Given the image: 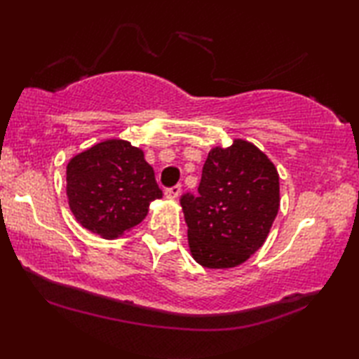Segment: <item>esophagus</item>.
<instances>
[{"mask_svg":"<svg viewBox=\"0 0 359 359\" xmlns=\"http://www.w3.org/2000/svg\"><path fill=\"white\" fill-rule=\"evenodd\" d=\"M180 191H182V187H180V185H174V187L166 188L165 194H166V196H168L169 199H175V198H179Z\"/></svg>","mask_w":359,"mask_h":359,"instance_id":"esophagus-1","label":"esophagus"}]
</instances>
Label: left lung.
Returning <instances> with one entry per match:
<instances>
[{"mask_svg": "<svg viewBox=\"0 0 359 359\" xmlns=\"http://www.w3.org/2000/svg\"><path fill=\"white\" fill-rule=\"evenodd\" d=\"M180 204L193 258L210 269L239 266L264 244L277 217V169L258 147L236 139L209 151L198 194L184 193Z\"/></svg>", "mask_w": 359, "mask_h": 359, "instance_id": "8db88e82", "label": "left lung"}]
</instances>
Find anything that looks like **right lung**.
<instances>
[{
    "mask_svg": "<svg viewBox=\"0 0 359 359\" xmlns=\"http://www.w3.org/2000/svg\"><path fill=\"white\" fill-rule=\"evenodd\" d=\"M66 193L76 220L102 238L141 223L163 196L144 151L111 139L76 155L66 168Z\"/></svg>",
    "mask_w": 359,
    "mask_h": 359,
    "instance_id": "1",
    "label": "right lung"
}]
</instances>
